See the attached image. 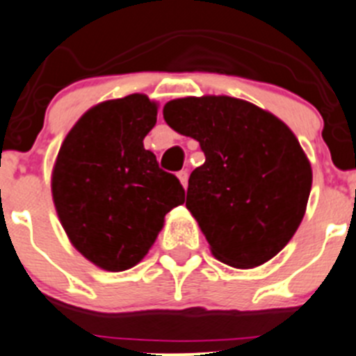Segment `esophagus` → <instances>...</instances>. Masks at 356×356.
<instances>
[{
	"label": "esophagus",
	"instance_id": "34e87169",
	"mask_svg": "<svg viewBox=\"0 0 356 356\" xmlns=\"http://www.w3.org/2000/svg\"><path fill=\"white\" fill-rule=\"evenodd\" d=\"M177 177H179V181H181V184L186 188V186H188V172L181 170V172H179V174H177Z\"/></svg>",
	"mask_w": 356,
	"mask_h": 356
}]
</instances>
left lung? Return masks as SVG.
Wrapping results in <instances>:
<instances>
[{
	"mask_svg": "<svg viewBox=\"0 0 356 356\" xmlns=\"http://www.w3.org/2000/svg\"><path fill=\"white\" fill-rule=\"evenodd\" d=\"M163 118L205 154L189 175L186 207L213 257L241 270L275 257L298 231L312 191V165L292 130L227 95L175 99Z\"/></svg>",
	"mask_w": 356,
	"mask_h": 356,
	"instance_id": "obj_1",
	"label": "left lung"
}]
</instances>
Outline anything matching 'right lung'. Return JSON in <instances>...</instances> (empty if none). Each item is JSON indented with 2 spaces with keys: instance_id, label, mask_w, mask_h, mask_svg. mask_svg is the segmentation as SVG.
Instances as JSON below:
<instances>
[{
  "instance_id": "1",
  "label": "right lung",
  "mask_w": 356,
  "mask_h": 356,
  "mask_svg": "<svg viewBox=\"0 0 356 356\" xmlns=\"http://www.w3.org/2000/svg\"><path fill=\"white\" fill-rule=\"evenodd\" d=\"M158 104L143 94L94 106L65 136L51 172V196L76 250L106 271L144 259L165 216L184 203L179 179L144 149Z\"/></svg>"
}]
</instances>
